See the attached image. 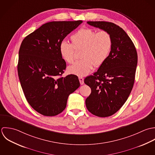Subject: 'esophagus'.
I'll use <instances>...</instances> for the list:
<instances>
[{
    "label": "esophagus",
    "mask_w": 155,
    "mask_h": 155,
    "mask_svg": "<svg viewBox=\"0 0 155 155\" xmlns=\"http://www.w3.org/2000/svg\"><path fill=\"white\" fill-rule=\"evenodd\" d=\"M79 81L81 84V85H83L84 84V78L83 77H79Z\"/></svg>",
    "instance_id": "obj_1"
}]
</instances>
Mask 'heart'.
<instances>
[{
	"instance_id": "obj_1",
	"label": "heart",
	"mask_w": 155,
	"mask_h": 155,
	"mask_svg": "<svg viewBox=\"0 0 155 155\" xmlns=\"http://www.w3.org/2000/svg\"><path fill=\"white\" fill-rule=\"evenodd\" d=\"M72 44L64 41L59 44V52L62 59L68 63L75 60V50H80L81 61L68 68L70 74L86 76L93 66H101L108 59L113 47V38L105 31H97L91 28H81L71 36Z\"/></svg>"
}]
</instances>
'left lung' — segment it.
<instances>
[{"mask_svg":"<svg viewBox=\"0 0 155 155\" xmlns=\"http://www.w3.org/2000/svg\"><path fill=\"white\" fill-rule=\"evenodd\" d=\"M87 24L109 32L113 47L107 59L84 83L91 89L86 105L93 115L110 116L124 105L132 89L138 56L135 45L124 29L107 21H87Z\"/></svg>","mask_w":155,"mask_h":155,"instance_id":"left-lung-1","label":"left lung"}]
</instances>
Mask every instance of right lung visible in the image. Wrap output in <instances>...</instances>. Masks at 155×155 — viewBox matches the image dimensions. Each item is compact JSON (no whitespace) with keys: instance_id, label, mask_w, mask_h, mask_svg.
Returning <instances> with one entry per match:
<instances>
[{"instance_id":"right-lung-1","label":"right lung","mask_w":155,"mask_h":155,"mask_svg":"<svg viewBox=\"0 0 155 155\" xmlns=\"http://www.w3.org/2000/svg\"><path fill=\"white\" fill-rule=\"evenodd\" d=\"M82 23L48 22L21 42L17 66L20 84L28 103L44 116L62 113L69 95L80 86L77 75L61 77L66 64L61 56L59 44Z\"/></svg>"}]
</instances>
